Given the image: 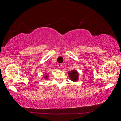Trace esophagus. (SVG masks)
Segmentation results:
<instances>
[{
    "mask_svg": "<svg viewBox=\"0 0 121 121\" xmlns=\"http://www.w3.org/2000/svg\"><path fill=\"white\" fill-rule=\"evenodd\" d=\"M58 67H59V68H61V67H62V64H61V63H59Z\"/></svg>",
    "mask_w": 121,
    "mask_h": 121,
    "instance_id": "obj_1",
    "label": "esophagus"
}]
</instances>
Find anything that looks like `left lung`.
Listing matches in <instances>:
<instances>
[{
	"label": "left lung",
	"instance_id": "1",
	"mask_svg": "<svg viewBox=\"0 0 121 121\" xmlns=\"http://www.w3.org/2000/svg\"><path fill=\"white\" fill-rule=\"evenodd\" d=\"M69 77L71 81L73 82H76L78 80L79 73L76 70H73L68 72Z\"/></svg>",
	"mask_w": 121,
	"mask_h": 121
}]
</instances>
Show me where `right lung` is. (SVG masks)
<instances>
[{
    "label": "right lung",
    "mask_w": 121,
    "mask_h": 121,
    "mask_svg": "<svg viewBox=\"0 0 121 121\" xmlns=\"http://www.w3.org/2000/svg\"><path fill=\"white\" fill-rule=\"evenodd\" d=\"M48 75H46V74H45V76H44V78L45 79H48Z\"/></svg>",
    "instance_id": "obj_1"
}]
</instances>
